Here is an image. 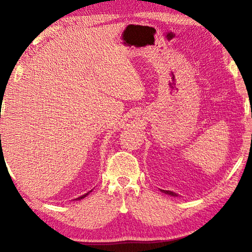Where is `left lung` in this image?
<instances>
[{
    "label": "left lung",
    "mask_w": 252,
    "mask_h": 252,
    "mask_svg": "<svg viewBox=\"0 0 252 252\" xmlns=\"http://www.w3.org/2000/svg\"><path fill=\"white\" fill-rule=\"evenodd\" d=\"M161 191H164L165 194H167V195H171V196H178L177 194H175V192L171 191V190H161Z\"/></svg>",
    "instance_id": "1"
}]
</instances>
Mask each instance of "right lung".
I'll list each match as a JSON object with an SVG mask.
<instances>
[{
	"label": "right lung",
	"instance_id": "add662e5",
	"mask_svg": "<svg viewBox=\"0 0 252 252\" xmlns=\"http://www.w3.org/2000/svg\"><path fill=\"white\" fill-rule=\"evenodd\" d=\"M91 191H92V190H91ZM91 191H89V192H91ZM89 192H87V194H85V195H82V196H80V197L75 198V201H79V199H82V198H84V197H86V196H87V195L89 194Z\"/></svg>",
	"mask_w": 252,
	"mask_h": 252
}]
</instances>
